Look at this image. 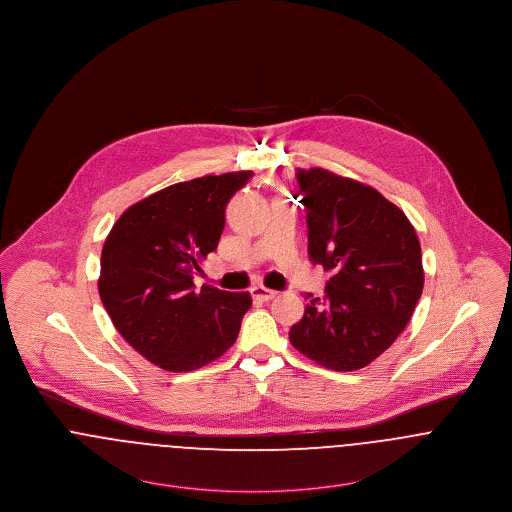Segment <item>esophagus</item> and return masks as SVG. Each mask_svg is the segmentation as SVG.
Masks as SVG:
<instances>
[{
  "label": "esophagus",
  "mask_w": 512,
  "mask_h": 512,
  "mask_svg": "<svg viewBox=\"0 0 512 512\" xmlns=\"http://www.w3.org/2000/svg\"><path fill=\"white\" fill-rule=\"evenodd\" d=\"M250 295L256 299V301H270L276 297V291L268 289V287H262V285H256L250 289Z\"/></svg>",
  "instance_id": "34e87169"
}]
</instances>
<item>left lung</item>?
Here are the masks:
<instances>
[{
	"label": "left lung",
	"instance_id": "obj_1",
	"mask_svg": "<svg viewBox=\"0 0 512 512\" xmlns=\"http://www.w3.org/2000/svg\"><path fill=\"white\" fill-rule=\"evenodd\" d=\"M309 258L332 274L325 301L291 326V344L334 372L366 368L405 330L424 272L419 236L377 189L323 168L297 170Z\"/></svg>",
	"mask_w": 512,
	"mask_h": 512
}]
</instances>
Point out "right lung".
Instances as JSON below:
<instances>
[{
    "label": "right lung",
    "mask_w": 512,
    "mask_h": 512,
    "mask_svg": "<svg viewBox=\"0 0 512 512\" xmlns=\"http://www.w3.org/2000/svg\"><path fill=\"white\" fill-rule=\"evenodd\" d=\"M252 172L203 176L131 205L101 250L99 297L119 334L148 362L191 372L236 340L250 293L195 287L199 262L219 244L225 209Z\"/></svg>",
    "instance_id": "1"
}]
</instances>
